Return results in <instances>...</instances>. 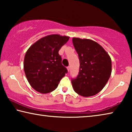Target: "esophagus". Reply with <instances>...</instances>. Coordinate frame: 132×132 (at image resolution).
Returning a JSON list of instances; mask_svg holds the SVG:
<instances>
[{
	"label": "esophagus",
	"mask_w": 132,
	"mask_h": 132,
	"mask_svg": "<svg viewBox=\"0 0 132 132\" xmlns=\"http://www.w3.org/2000/svg\"><path fill=\"white\" fill-rule=\"evenodd\" d=\"M67 70H68V71H70V67H68L67 68Z\"/></svg>",
	"instance_id": "34e87169"
}]
</instances>
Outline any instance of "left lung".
Returning <instances> with one entry per match:
<instances>
[{
  "instance_id": "1",
  "label": "left lung",
  "mask_w": 132,
  "mask_h": 132,
  "mask_svg": "<svg viewBox=\"0 0 132 132\" xmlns=\"http://www.w3.org/2000/svg\"><path fill=\"white\" fill-rule=\"evenodd\" d=\"M72 43L80 62L78 75L71 81L72 87L79 95L94 96L105 87L111 77V58L94 40L74 37Z\"/></svg>"
}]
</instances>
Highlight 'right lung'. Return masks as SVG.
I'll return each mask as SVG.
<instances>
[{
    "label": "right lung",
    "instance_id": "add662e5",
    "mask_svg": "<svg viewBox=\"0 0 132 132\" xmlns=\"http://www.w3.org/2000/svg\"><path fill=\"white\" fill-rule=\"evenodd\" d=\"M69 38L50 34L37 40L27 50L24 71L30 85L36 91L44 94L54 90L67 72L58 51Z\"/></svg>",
    "mask_w": 132,
    "mask_h": 132
}]
</instances>
